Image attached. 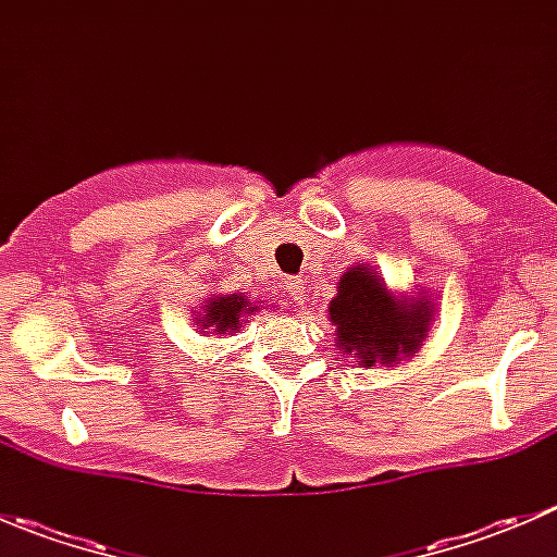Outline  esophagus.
Segmentation results:
<instances>
[{"label": "esophagus", "instance_id": "34e87169", "mask_svg": "<svg viewBox=\"0 0 557 557\" xmlns=\"http://www.w3.org/2000/svg\"><path fill=\"white\" fill-rule=\"evenodd\" d=\"M285 288H288L290 294L296 296V301H299V296H301V288H305V285H301V280H299V277H290V280H288V285H285Z\"/></svg>", "mask_w": 557, "mask_h": 557}]
</instances>
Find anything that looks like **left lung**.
<instances>
[{"mask_svg":"<svg viewBox=\"0 0 557 557\" xmlns=\"http://www.w3.org/2000/svg\"><path fill=\"white\" fill-rule=\"evenodd\" d=\"M429 301L393 299L374 269L352 267L342 274L339 294L331 301L329 318L336 325V347L358 363H393L409 358L423 342L431 323Z\"/></svg>","mask_w":557,"mask_h":557,"instance_id":"obj_1","label":"left lung"}]
</instances>
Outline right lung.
Instances as JSON below:
<instances>
[{
	"mask_svg": "<svg viewBox=\"0 0 557 557\" xmlns=\"http://www.w3.org/2000/svg\"><path fill=\"white\" fill-rule=\"evenodd\" d=\"M256 307H250V301L243 299V296H218L212 299L210 305H205V314L196 318V323H201L205 329L212 331H237L239 329V314L243 312H252Z\"/></svg>",
	"mask_w": 557,
	"mask_h": 557,
	"instance_id": "add662e5",
	"label": "right lung"
}]
</instances>
